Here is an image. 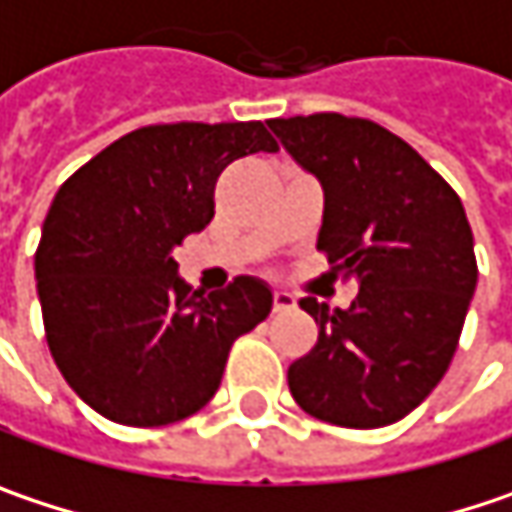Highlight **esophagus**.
Here are the masks:
<instances>
[{
    "label": "esophagus",
    "instance_id": "34e87169",
    "mask_svg": "<svg viewBox=\"0 0 512 512\" xmlns=\"http://www.w3.org/2000/svg\"><path fill=\"white\" fill-rule=\"evenodd\" d=\"M297 306V300L288 294V291H274V311L276 314H282V311H291Z\"/></svg>",
    "mask_w": 512,
    "mask_h": 512
}]
</instances>
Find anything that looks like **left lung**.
I'll return each mask as SVG.
<instances>
[{
  "instance_id": "left-lung-1",
  "label": "left lung",
  "mask_w": 512,
  "mask_h": 512,
  "mask_svg": "<svg viewBox=\"0 0 512 512\" xmlns=\"http://www.w3.org/2000/svg\"><path fill=\"white\" fill-rule=\"evenodd\" d=\"M288 154L323 186L317 250L355 279L349 309L303 297L317 344L288 367L297 405L332 425L382 428L446 376L478 282L457 192L382 125L341 113L271 119Z\"/></svg>"
}]
</instances>
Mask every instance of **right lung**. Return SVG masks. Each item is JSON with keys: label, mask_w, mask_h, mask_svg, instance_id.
Instances as JSON below:
<instances>
[{"label": "right lung", "mask_w": 512, "mask_h": 512, "mask_svg": "<svg viewBox=\"0 0 512 512\" xmlns=\"http://www.w3.org/2000/svg\"><path fill=\"white\" fill-rule=\"evenodd\" d=\"M276 139L262 122L130 130L60 189L34 253L49 352L101 417L154 428L215 396L238 335L274 294L253 276L203 294L177 276L174 247L215 215V183Z\"/></svg>", "instance_id": "add662e5"}]
</instances>
